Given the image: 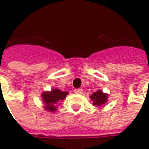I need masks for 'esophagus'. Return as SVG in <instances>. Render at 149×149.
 <instances>
[{
	"label": "esophagus",
	"instance_id": "34e87169",
	"mask_svg": "<svg viewBox=\"0 0 149 149\" xmlns=\"http://www.w3.org/2000/svg\"><path fill=\"white\" fill-rule=\"evenodd\" d=\"M74 93L76 94H82V93H83V89H81V88H77V89H75Z\"/></svg>",
	"mask_w": 149,
	"mask_h": 149
}]
</instances>
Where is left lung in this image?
Listing matches in <instances>:
<instances>
[{
	"instance_id": "8db88e82",
	"label": "left lung",
	"mask_w": 149,
	"mask_h": 149,
	"mask_svg": "<svg viewBox=\"0 0 149 149\" xmlns=\"http://www.w3.org/2000/svg\"><path fill=\"white\" fill-rule=\"evenodd\" d=\"M90 99L93 101V104L96 107H104L109 99V94L104 93L101 90H97L91 95Z\"/></svg>"
}]
</instances>
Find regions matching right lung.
Returning a JSON list of instances; mask_svg holds the SVG:
<instances>
[{
	"mask_svg": "<svg viewBox=\"0 0 149 149\" xmlns=\"http://www.w3.org/2000/svg\"><path fill=\"white\" fill-rule=\"evenodd\" d=\"M68 93L58 88H52L51 91H45L41 94L44 109L48 112H53L57 109V104L65 100Z\"/></svg>",
	"mask_w": 149,
	"mask_h": 149,
	"instance_id": "1",
	"label": "right lung"
}]
</instances>
